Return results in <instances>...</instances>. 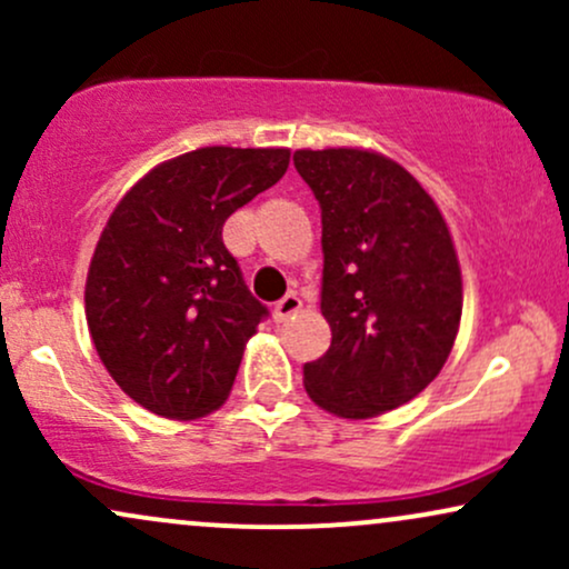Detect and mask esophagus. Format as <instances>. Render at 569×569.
<instances>
[{
	"label": "esophagus",
	"instance_id": "obj_1",
	"mask_svg": "<svg viewBox=\"0 0 569 569\" xmlns=\"http://www.w3.org/2000/svg\"><path fill=\"white\" fill-rule=\"evenodd\" d=\"M299 307H302V299H299L297 293H286L283 299H278V302H276V310H272V316H276L278 323H283V321H289V318L299 310Z\"/></svg>",
	"mask_w": 569,
	"mask_h": 569
}]
</instances>
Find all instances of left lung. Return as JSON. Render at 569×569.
Segmentation results:
<instances>
[{
	"mask_svg": "<svg viewBox=\"0 0 569 569\" xmlns=\"http://www.w3.org/2000/svg\"><path fill=\"white\" fill-rule=\"evenodd\" d=\"M321 206V312L331 345L305 363L318 407L382 415L436 380L452 350L462 280L447 221L409 171L367 149H299Z\"/></svg>",
	"mask_w": 569,
	"mask_h": 569,
	"instance_id": "1",
	"label": "left lung"
}]
</instances>
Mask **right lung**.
Instances as JSON below:
<instances>
[{"label": "right lung", "instance_id": "add662e5", "mask_svg": "<svg viewBox=\"0 0 569 569\" xmlns=\"http://www.w3.org/2000/svg\"><path fill=\"white\" fill-rule=\"evenodd\" d=\"M289 158V149H194L149 171L109 217L84 316L103 367L143 409L194 420L230 396L267 307L221 227L278 184Z\"/></svg>", "mask_w": 569, "mask_h": 569}]
</instances>
